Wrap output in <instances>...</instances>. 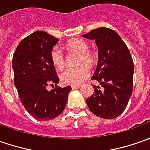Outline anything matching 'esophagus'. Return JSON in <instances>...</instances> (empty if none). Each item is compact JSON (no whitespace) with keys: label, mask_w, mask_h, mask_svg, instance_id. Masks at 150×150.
I'll use <instances>...</instances> for the list:
<instances>
[{"label":"esophagus","mask_w":150,"mask_h":150,"mask_svg":"<svg viewBox=\"0 0 150 150\" xmlns=\"http://www.w3.org/2000/svg\"><path fill=\"white\" fill-rule=\"evenodd\" d=\"M80 85H71V88H72V90H75V89H80Z\"/></svg>","instance_id":"1"}]
</instances>
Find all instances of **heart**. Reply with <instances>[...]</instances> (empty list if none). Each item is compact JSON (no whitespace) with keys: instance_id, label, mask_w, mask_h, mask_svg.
I'll use <instances>...</instances> for the list:
<instances>
[{"instance_id":"b5f03b06","label":"heart","mask_w":150,"mask_h":150,"mask_svg":"<svg viewBox=\"0 0 150 150\" xmlns=\"http://www.w3.org/2000/svg\"><path fill=\"white\" fill-rule=\"evenodd\" d=\"M68 48L77 50L81 53L80 62L92 65L95 62V56L91 53L89 44L81 39L71 40L67 42ZM51 60L57 68H62L65 65V54L63 50L58 46L54 47L50 54ZM90 75V70L85 65H80L77 67H67L60 74V80L66 85H76L84 82Z\"/></svg>"}]
</instances>
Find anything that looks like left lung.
Segmentation results:
<instances>
[{
  "label": "left lung",
  "mask_w": 150,
  "mask_h": 150,
  "mask_svg": "<svg viewBox=\"0 0 150 150\" xmlns=\"http://www.w3.org/2000/svg\"><path fill=\"white\" fill-rule=\"evenodd\" d=\"M86 39L95 40L99 50L98 64L92 80L94 94L87 98L86 104L96 116L115 119L125 110L133 91L134 62L125 43L110 28L100 27L83 35Z\"/></svg>",
  "instance_id": "left-lung-1"
}]
</instances>
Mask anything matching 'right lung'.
Segmentation results:
<instances>
[{
    "instance_id": "obj_1",
    "label": "right lung",
    "mask_w": 150,
    "mask_h": 150,
    "mask_svg": "<svg viewBox=\"0 0 150 150\" xmlns=\"http://www.w3.org/2000/svg\"><path fill=\"white\" fill-rule=\"evenodd\" d=\"M59 39L38 30L23 39L13 54L14 84L19 98L30 115L49 120L64 111L71 91L70 86L47 91L48 85H56V75L50 54Z\"/></svg>"
}]
</instances>
